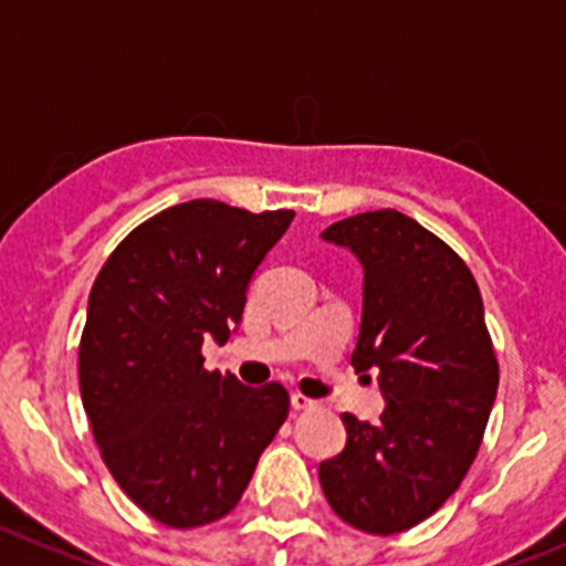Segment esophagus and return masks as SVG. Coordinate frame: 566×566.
I'll return each mask as SVG.
<instances>
[{"mask_svg": "<svg viewBox=\"0 0 566 566\" xmlns=\"http://www.w3.org/2000/svg\"><path fill=\"white\" fill-rule=\"evenodd\" d=\"M290 402H293V410H313L315 408L313 399L304 394H293V399H290Z\"/></svg>", "mask_w": 566, "mask_h": 566, "instance_id": "1", "label": "esophagus"}]
</instances>
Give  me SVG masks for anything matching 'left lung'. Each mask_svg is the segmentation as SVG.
<instances>
[{
    "label": "left lung",
    "mask_w": 566,
    "mask_h": 566,
    "mask_svg": "<svg viewBox=\"0 0 566 566\" xmlns=\"http://www.w3.org/2000/svg\"><path fill=\"white\" fill-rule=\"evenodd\" d=\"M324 240L363 262L352 366L377 368L388 408L377 424L340 416L346 450L321 463V489L343 522L394 536L436 514L467 478L497 396V355L472 271L413 218L363 211Z\"/></svg>",
    "instance_id": "left-lung-1"
}]
</instances>
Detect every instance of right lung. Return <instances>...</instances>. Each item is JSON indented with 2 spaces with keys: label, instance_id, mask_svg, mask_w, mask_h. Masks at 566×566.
Listing matches in <instances>:
<instances>
[{
  "label": "right lung",
  "instance_id": "right-lung-1",
  "mask_svg": "<svg viewBox=\"0 0 566 566\" xmlns=\"http://www.w3.org/2000/svg\"><path fill=\"white\" fill-rule=\"evenodd\" d=\"M293 218L209 198L170 206L94 279L77 346L83 408L119 489L161 525L229 514L287 419L282 382L245 388L206 371L203 340H229L253 271Z\"/></svg>",
  "mask_w": 566,
  "mask_h": 566
}]
</instances>
